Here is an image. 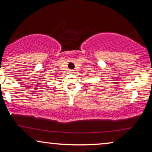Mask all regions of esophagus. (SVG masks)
Returning a JSON list of instances; mask_svg holds the SVG:
<instances>
[{
    "label": "esophagus",
    "mask_w": 152,
    "mask_h": 152,
    "mask_svg": "<svg viewBox=\"0 0 152 152\" xmlns=\"http://www.w3.org/2000/svg\"><path fill=\"white\" fill-rule=\"evenodd\" d=\"M70 73H71V74H73V73H75V71L73 70H70Z\"/></svg>",
    "instance_id": "obj_1"
}]
</instances>
